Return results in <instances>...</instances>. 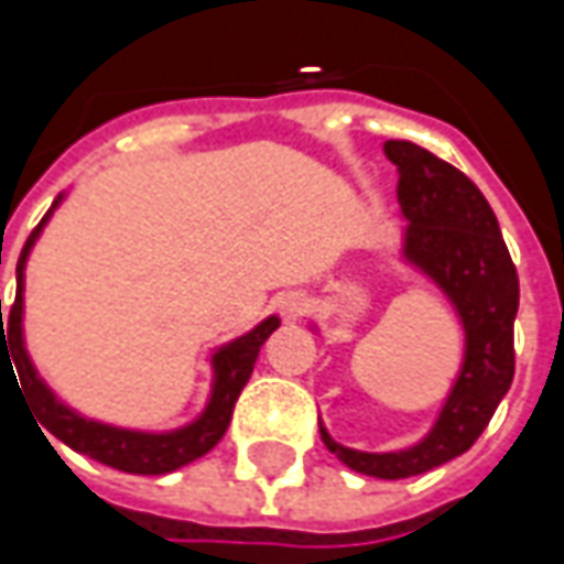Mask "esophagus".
I'll use <instances>...</instances> for the list:
<instances>
[{
	"instance_id": "1",
	"label": "esophagus",
	"mask_w": 564,
	"mask_h": 564,
	"mask_svg": "<svg viewBox=\"0 0 564 564\" xmlns=\"http://www.w3.org/2000/svg\"><path fill=\"white\" fill-rule=\"evenodd\" d=\"M307 307H311V301H307L301 292L285 294V297L279 301V311H282L285 319H297V316H304L307 314Z\"/></svg>"
}]
</instances>
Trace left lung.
Wrapping results in <instances>:
<instances>
[{"instance_id":"obj_1","label":"left lung","mask_w":564,"mask_h":564,"mask_svg":"<svg viewBox=\"0 0 564 564\" xmlns=\"http://www.w3.org/2000/svg\"><path fill=\"white\" fill-rule=\"evenodd\" d=\"M382 153L401 172V263L448 301L465 333V355L436 421L414 445L360 452L336 443L323 421L319 436L351 470L401 480L465 455L506 399L514 377L518 272L492 206L465 172L411 141H386ZM311 329L319 333L316 323Z\"/></svg>"}]
</instances>
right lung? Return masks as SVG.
Masks as SVG:
<instances>
[{
    "label": "right lung",
    "instance_id": "right-lung-1",
    "mask_svg": "<svg viewBox=\"0 0 564 564\" xmlns=\"http://www.w3.org/2000/svg\"><path fill=\"white\" fill-rule=\"evenodd\" d=\"M62 200H65V194L55 197L50 213L43 216L40 226L33 228L28 245L18 257V294H14V307H11L6 323H2L0 301V358L2 351H11L21 389L31 401L36 421H40L43 430H50L58 443H65L80 455H90L99 465L124 470V474H172L178 467L204 458L206 452L226 436L231 408H235L245 382L253 373L257 355H260L263 341L279 329L282 319L267 316L263 323H257L245 336L231 338L226 345L213 348V355H209V367H213L209 395H206L204 411L194 421L172 426V430H134V426H119V423H106L80 414L72 404L58 399L50 389V382L40 377V370L33 367L31 355H28V341H24V270H28L33 245L40 241L43 228L50 226V219H53L55 209L62 206Z\"/></svg>",
    "mask_w": 564,
    "mask_h": 564
}]
</instances>
